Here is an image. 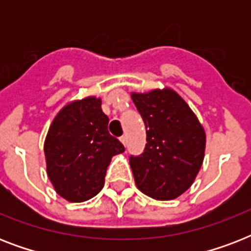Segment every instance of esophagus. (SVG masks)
<instances>
[{
  "instance_id": "34e87169",
  "label": "esophagus",
  "mask_w": 251,
  "mask_h": 251,
  "mask_svg": "<svg viewBox=\"0 0 251 251\" xmlns=\"http://www.w3.org/2000/svg\"><path fill=\"white\" fill-rule=\"evenodd\" d=\"M120 141L122 142V145L124 146L127 145V138H126V135H122V137H120Z\"/></svg>"
}]
</instances>
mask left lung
<instances>
[{"label": "left lung", "mask_w": 251, "mask_h": 251, "mask_svg": "<svg viewBox=\"0 0 251 251\" xmlns=\"http://www.w3.org/2000/svg\"><path fill=\"white\" fill-rule=\"evenodd\" d=\"M146 125L147 143L130 156L137 187L151 198L171 201L185 193L202 167L206 133L185 100L171 88L131 94Z\"/></svg>", "instance_id": "8db88e82"}]
</instances>
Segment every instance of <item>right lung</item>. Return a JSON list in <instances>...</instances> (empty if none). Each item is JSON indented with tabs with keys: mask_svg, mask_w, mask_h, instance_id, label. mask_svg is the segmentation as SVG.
I'll use <instances>...</instances> for the list:
<instances>
[{
	"mask_svg": "<svg viewBox=\"0 0 251 251\" xmlns=\"http://www.w3.org/2000/svg\"><path fill=\"white\" fill-rule=\"evenodd\" d=\"M101 100L90 96L58 112L44 143L47 173L54 190L69 202H84L104 186L106 168L125 147L108 131Z\"/></svg>",
	"mask_w": 251,
	"mask_h": 251,
	"instance_id": "1",
	"label": "right lung"
}]
</instances>
